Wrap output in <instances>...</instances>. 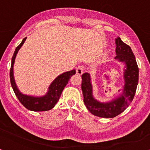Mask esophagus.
Wrapping results in <instances>:
<instances>
[{
	"label": "esophagus",
	"instance_id": "obj_1",
	"mask_svg": "<svg viewBox=\"0 0 150 150\" xmlns=\"http://www.w3.org/2000/svg\"><path fill=\"white\" fill-rule=\"evenodd\" d=\"M76 73L77 75H82V73H83V67H82V66H79V67L77 68Z\"/></svg>",
	"mask_w": 150,
	"mask_h": 150
}]
</instances>
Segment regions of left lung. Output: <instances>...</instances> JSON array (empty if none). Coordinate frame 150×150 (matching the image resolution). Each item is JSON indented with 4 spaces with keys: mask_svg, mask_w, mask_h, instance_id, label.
<instances>
[{
    "mask_svg": "<svg viewBox=\"0 0 150 150\" xmlns=\"http://www.w3.org/2000/svg\"><path fill=\"white\" fill-rule=\"evenodd\" d=\"M115 43L117 56L115 59L125 64V83L123 88L119 91L121 92L120 95L108 102L97 101L93 95L91 75L85 73L81 75V90L86 107L93 115L103 118H113L123 112L132 101L139 82V68L130 47L119 37L115 39Z\"/></svg>",
    "mask_w": 150,
    "mask_h": 150,
    "instance_id": "obj_1",
    "label": "left lung"
}]
</instances>
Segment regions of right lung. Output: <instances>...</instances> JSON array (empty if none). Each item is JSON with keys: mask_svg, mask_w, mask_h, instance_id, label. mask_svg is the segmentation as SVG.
<instances>
[{"mask_svg": "<svg viewBox=\"0 0 150 150\" xmlns=\"http://www.w3.org/2000/svg\"><path fill=\"white\" fill-rule=\"evenodd\" d=\"M26 39L27 38H25L22 42L16 47L11 59V69H10V81H11V87L20 102L27 109L35 112L49 110L53 108L59 101L64 88L69 82L71 76L75 75L76 72L75 69H73L72 71L65 72L57 76L49 86L47 94L42 97H33V96L24 95L21 93L15 82L14 77H13V64L18 52L25 43Z\"/></svg>", "mask_w": 150, "mask_h": 150, "instance_id": "1", "label": "right lung"}]
</instances>
